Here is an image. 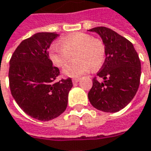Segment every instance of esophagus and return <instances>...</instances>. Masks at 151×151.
<instances>
[{"label":"esophagus","instance_id":"34e87169","mask_svg":"<svg viewBox=\"0 0 151 151\" xmlns=\"http://www.w3.org/2000/svg\"><path fill=\"white\" fill-rule=\"evenodd\" d=\"M72 81H73V83H77L79 82V78H73Z\"/></svg>","mask_w":151,"mask_h":151}]
</instances>
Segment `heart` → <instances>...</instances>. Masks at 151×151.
Segmentation results:
<instances>
[{
    "label": "heart",
    "instance_id": "1",
    "mask_svg": "<svg viewBox=\"0 0 151 151\" xmlns=\"http://www.w3.org/2000/svg\"><path fill=\"white\" fill-rule=\"evenodd\" d=\"M59 45H53L49 50V57L56 67H64L72 55L73 62L63 69V74L70 78H78L87 73L92 68L101 67L105 59V46L102 42L93 39L88 34L77 32L62 38Z\"/></svg>",
    "mask_w": 151,
    "mask_h": 151
}]
</instances>
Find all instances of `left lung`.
<instances>
[{
	"instance_id": "obj_1",
	"label": "left lung",
	"mask_w": 151,
	"mask_h": 151,
	"mask_svg": "<svg viewBox=\"0 0 151 151\" xmlns=\"http://www.w3.org/2000/svg\"><path fill=\"white\" fill-rule=\"evenodd\" d=\"M105 46L106 58L97 73L103 79H93L88 93L91 104L104 112H116L134 98L140 85L141 65L137 52L130 41L106 27H95Z\"/></svg>"
}]
</instances>
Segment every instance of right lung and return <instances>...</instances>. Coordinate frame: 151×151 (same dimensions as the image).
I'll list each match as a JSON object with an SVG mask.
<instances>
[{
    "mask_svg": "<svg viewBox=\"0 0 151 151\" xmlns=\"http://www.w3.org/2000/svg\"><path fill=\"white\" fill-rule=\"evenodd\" d=\"M58 36L40 32L23 40L10 61L9 83L12 97L24 112L39 121H50L66 110L70 78L55 80L59 70L53 66L48 50Z\"/></svg>",
    "mask_w": 151,
    "mask_h": 151,
    "instance_id": "1",
    "label": "right lung"
}]
</instances>
